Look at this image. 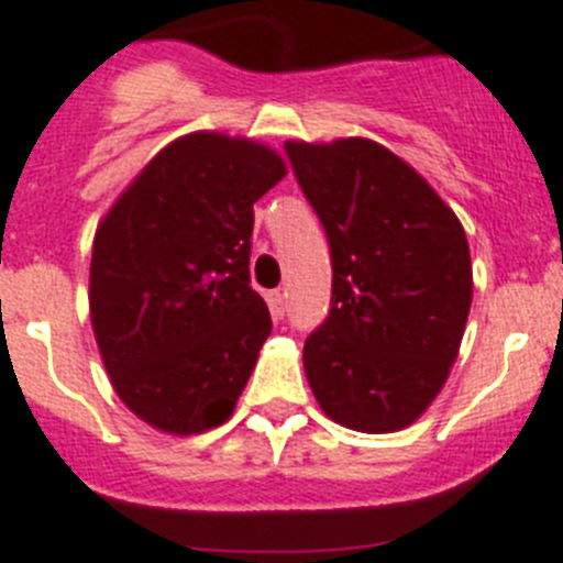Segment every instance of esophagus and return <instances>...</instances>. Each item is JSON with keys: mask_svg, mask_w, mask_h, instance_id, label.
I'll use <instances>...</instances> for the list:
<instances>
[{"mask_svg": "<svg viewBox=\"0 0 563 563\" xmlns=\"http://www.w3.org/2000/svg\"><path fill=\"white\" fill-rule=\"evenodd\" d=\"M268 309H272V317L275 320H283V314H286V291H268Z\"/></svg>", "mask_w": 563, "mask_h": 563, "instance_id": "1", "label": "esophagus"}]
</instances>
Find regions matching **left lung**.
<instances>
[{
	"label": "left lung",
	"mask_w": 563,
	"mask_h": 563,
	"mask_svg": "<svg viewBox=\"0 0 563 563\" xmlns=\"http://www.w3.org/2000/svg\"><path fill=\"white\" fill-rule=\"evenodd\" d=\"M331 249V311L302 349L320 408L363 433L424 413L459 354L471 311L467 238L402 158L368 139L286 141Z\"/></svg>",
	"instance_id": "8db88e82"
}]
</instances>
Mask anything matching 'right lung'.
Here are the masks:
<instances>
[{
  "mask_svg": "<svg viewBox=\"0 0 563 563\" xmlns=\"http://www.w3.org/2000/svg\"><path fill=\"white\" fill-rule=\"evenodd\" d=\"M286 175L275 150L221 133L164 146L92 241L90 320L112 388L166 433L232 417L266 302L249 280L254 203Z\"/></svg>",
  "mask_w": 563,
  "mask_h": 563,
  "instance_id": "obj_1",
  "label": "right lung"
}]
</instances>
